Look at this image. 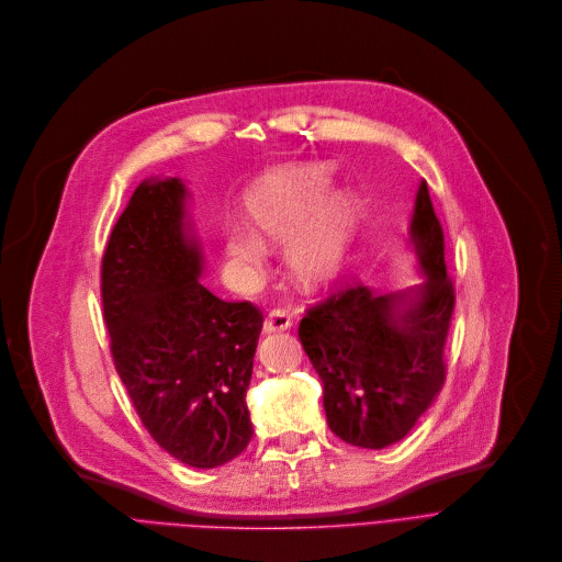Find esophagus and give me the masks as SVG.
<instances>
[{"label":"esophagus","instance_id":"obj_1","mask_svg":"<svg viewBox=\"0 0 562 562\" xmlns=\"http://www.w3.org/2000/svg\"><path fill=\"white\" fill-rule=\"evenodd\" d=\"M290 325H292V321H290V316H288L285 310H272V312L266 316V321H263V331H266V334H270V331H283V329H288Z\"/></svg>","mask_w":562,"mask_h":562}]
</instances>
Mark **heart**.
<instances>
[{"mask_svg":"<svg viewBox=\"0 0 562 562\" xmlns=\"http://www.w3.org/2000/svg\"><path fill=\"white\" fill-rule=\"evenodd\" d=\"M331 190L327 168L301 164L263 177L246 199L250 235L231 233L226 257L244 272L263 270V250L288 248V270L303 288H323L339 277L361 223L355 194L325 199Z\"/></svg>","mask_w":562,"mask_h":562,"instance_id":"b5f03b06","label":"heart"}]
</instances>
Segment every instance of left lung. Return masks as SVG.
<instances>
[{
  "instance_id": "obj_1",
  "label": "left lung",
  "mask_w": 562,
  "mask_h": 562,
  "mask_svg": "<svg viewBox=\"0 0 562 562\" xmlns=\"http://www.w3.org/2000/svg\"><path fill=\"white\" fill-rule=\"evenodd\" d=\"M409 244L425 283L385 294L346 285L299 323V339L323 383L329 429L366 450L405 438L445 381L442 350L457 296L425 181L414 201Z\"/></svg>"
}]
</instances>
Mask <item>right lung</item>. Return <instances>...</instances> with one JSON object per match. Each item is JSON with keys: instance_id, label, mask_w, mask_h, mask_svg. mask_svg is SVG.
<instances>
[{"instance_id": "right-lung-1", "label": "right lung", "mask_w": 562, "mask_h": 562, "mask_svg": "<svg viewBox=\"0 0 562 562\" xmlns=\"http://www.w3.org/2000/svg\"><path fill=\"white\" fill-rule=\"evenodd\" d=\"M186 196L177 177L139 183L101 259V301L112 359L144 427L177 461L210 470L252 438L246 392L263 314L201 285Z\"/></svg>"}]
</instances>
